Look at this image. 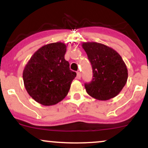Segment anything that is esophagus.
I'll return each mask as SVG.
<instances>
[{
	"label": "esophagus",
	"mask_w": 148,
	"mask_h": 148,
	"mask_svg": "<svg viewBox=\"0 0 148 148\" xmlns=\"http://www.w3.org/2000/svg\"><path fill=\"white\" fill-rule=\"evenodd\" d=\"M76 74H77V75H76V79H80L81 77V72H76Z\"/></svg>",
	"instance_id": "obj_1"
}]
</instances>
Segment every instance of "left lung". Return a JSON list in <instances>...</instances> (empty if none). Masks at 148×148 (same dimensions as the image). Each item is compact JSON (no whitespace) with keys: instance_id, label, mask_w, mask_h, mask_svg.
<instances>
[{"instance_id":"left-lung-1","label":"left lung","mask_w":148,"mask_h":148,"mask_svg":"<svg viewBox=\"0 0 148 148\" xmlns=\"http://www.w3.org/2000/svg\"><path fill=\"white\" fill-rule=\"evenodd\" d=\"M82 47L87 53L92 68V79L85 84L89 95L98 100H108L117 96L126 84L127 66L118 52L97 42H84Z\"/></svg>"}]
</instances>
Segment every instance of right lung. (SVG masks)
Returning a JSON list of instances; mask_svg holds the SVG:
<instances>
[{
	"label": "right lung",
	"instance_id": "right-lung-1",
	"mask_svg": "<svg viewBox=\"0 0 148 148\" xmlns=\"http://www.w3.org/2000/svg\"><path fill=\"white\" fill-rule=\"evenodd\" d=\"M66 45L56 42L39 49L23 72L24 86L29 95L44 106L60 102L67 96L76 73L64 59Z\"/></svg>",
	"mask_w": 148,
	"mask_h": 148
}]
</instances>
